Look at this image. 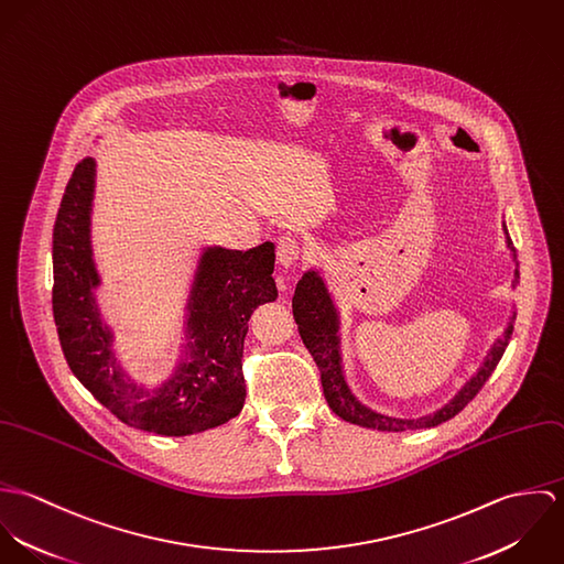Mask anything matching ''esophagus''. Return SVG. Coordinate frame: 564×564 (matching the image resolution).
<instances>
[{"label": "esophagus", "mask_w": 564, "mask_h": 564, "mask_svg": "<svg viewBox=\"0 0 564 564\" xmlns=\"http://www.w3.org/2000/svg\"><path fill=\"white\" fill-rule=\"evenodd\" d=\"M300 253H302V247L300 242L295 241L293 237H282L278 241V262L282 267H291L300 260Z\"/></svg>", "instance_id": "34e87169"}]
</instances>
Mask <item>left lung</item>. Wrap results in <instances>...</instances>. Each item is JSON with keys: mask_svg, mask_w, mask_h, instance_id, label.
<instances>
[{"mask_svg": "<svg viewBox=\"0 0 564 564\" xmlns=\"http://www.w3.org/2000/svg\"><path fill=\"white\" fill-rule=\"evenodd\" d=\"M503 232H506V242H508V249H510V256L514 262V275L519 280L517 249L512 247L506 226H503ZM293 317H295L300 336H302L306 349L313 354V358L322 371L323 395L327 400V405L340 419H345L349 423H356L362 427H373L380 432H405V430L434 427V425L449 421L480 393L484 382L490 378V373L495 371L497 362L501 360V356L508 347V340L512 334V322L517 315H512L501 338H497L492 343V347L488 349L482 367L476 371V376L443 408H438L430 414L416 416V419H400V416H389V414L376 412L369 405L358 402L356 395L351 393V389L347 387L345 376H343V362H340V336H338L340 319H338V311L334 306V300H332L319 271L311 269L297 282L295 297H293Z\"/></svg>", "mask_w": 564, "mask_h": 564, "instance_id": "obj_1", "label": "left lung"}]
</instances>
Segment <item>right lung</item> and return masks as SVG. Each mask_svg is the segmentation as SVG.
<instances>
[{
    "label": "right lung",
    "mask_w": 564,
    "mask_h": 564,
    "mask_svg": "<svg viewBox=\"0 0 564 564\" xmlns=\"http://www.w3.org/2000/svg\"><path fill=\"white\" fill-rule=\"evenodd\" d=\"M95 161L76 164L54 224L52 308L74 376L126 425L162 436H186L237 416L245 403L242 340L251 313L278 297L275 245L239 251L206 247L186 302V345L166 382L148 389L132 380L112 351L95 289L90 210Z\"/></svg>",
    "instance_id": "add662e5"
}]
</instances>
